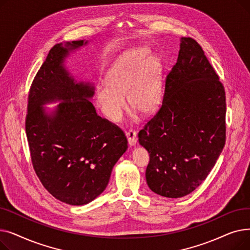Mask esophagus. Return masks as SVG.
<instances>
[{
	"mask_svg": "<svg viewBox=\"0 0 250 250\" xmlns=\"http://www.w3.org/2000/svg\"><path fill=\"white\" fill-rule=\"evenodd\" d=\"M126 138H127V142H128V145L130 147H134L136 146V144L138 142V138H137V133L134 132V130H128V132H126L125 134Z\"/></svg>",
	"mask_w": 250,
	"mask_h": 250,
	"instance_id": "esophagus-1",
	"label": "esophagus"
}]
</instances>
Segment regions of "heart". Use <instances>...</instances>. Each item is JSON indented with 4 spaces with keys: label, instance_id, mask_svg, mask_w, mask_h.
<instances>
[{
    "label": "heart",
    "instance_id": "heart-1",
    "mask_svg": "<svg viewBox=\"0 0 250 250\" xmlns=\"http://www.w3.org/2000/svg\"><path fill=\"white\" fill-rule=\"evenodd\" d=\"M99 106L109 121L120 122L128 105L144 115L158 107L162 96V64L146 48H135L118 58L95 89Z\"/></svg>",
    "mask_w": 250,
    "mask_h": 250
}]
</instances>
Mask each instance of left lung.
<instances>
[{
	"instance_id": "obj_1",
	"label": "left lung",
	"mask_w": 250,
	"mask_h": 250,
	"mask_svg": "<svg viewBox=\"0 0 250 250\" xmlns=\"http://www.w3.org/2000/svg\"><path fill=\"white\" fill-rule=\"evenodd\" d=\"M225 99L201 45L181 37L162 106L139 133L140 145L150 154L146 180L152 191L182 198L207 178L225 145Z\"/></svg>"
}]
</instances>
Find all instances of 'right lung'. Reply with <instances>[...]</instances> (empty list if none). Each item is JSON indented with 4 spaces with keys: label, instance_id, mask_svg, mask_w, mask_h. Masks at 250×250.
Here are the masks:
<instances>
[{
    "label": "right lung",
    "instance_id": "add662e5",
    "mask_svg": "<svg viewBox=\"0 0 250 250\" xmlns=\"http://www.w3.org/2000/svg\"><path fill=\"white\" fill-rule=\"evenodd\" d=\"M88 43L65 42L49 50L30 89L25 126L39 180L57 200L72 206L100 195L127 150L124 133L100 117L91 102L94 83L78 80L67 65L71 54ZM51 103L59 104L44 107Z\"/></svg>",
    "mask_w": 250,
    "mask_h": 250
}]
</instances>
